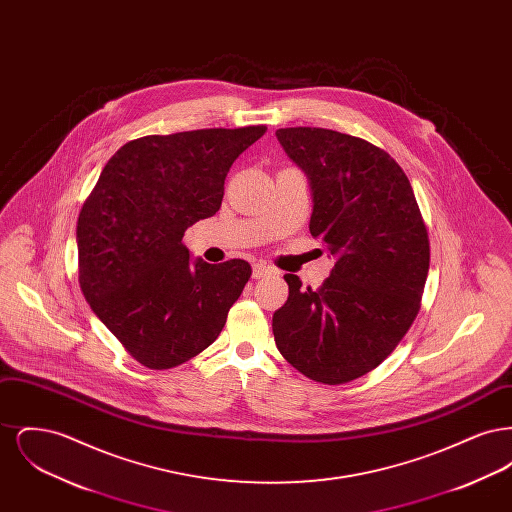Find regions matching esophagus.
Masks as SVG:
<instances>
[{
    "label": "esophagus",
    "instance_id": "esophagus-1",
    "mask_svg": "<svg viewBox=\"0 0 512 512\" xmlns=\"http://www.w3.org/2000/svg\"><path fill=\"white\" fill-rule=\"evenodd\" d=\"M268 274H276V268L268 267L267 263H253V278H265Z\"/></svg>",
    "mask_w": 512,
    "mask_h": 512
}]
</instances>
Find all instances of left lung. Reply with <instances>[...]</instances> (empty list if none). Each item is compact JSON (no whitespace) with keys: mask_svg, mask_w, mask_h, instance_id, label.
<instances>
[{"mask_svg":"<svg viewBox=\"0 0 512 512\" xmlns=\"http://www.w3.org/2000/svg\"><path fill=\"white\" fill-rule=\"evenodd\" d=\"M313 192L309 230L336 257L326 282L290 295L272 317L282 357L328 386L365 376L403 340L420 309L430 242L411 182L390 155L328 128L276 130Z\"/></svg>","mask_w":512,"mask_h":512,"instance_id":"obj_1","label":"left lung"}]
</instances>
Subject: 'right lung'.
Returning a JSON list of instances; mask_svg holds the SVG:
<instances>
[{
	"label": "right lung",
	"instance_id": "1",
	"mask_svg": "<svg viewBox=\"0 0 512 512\" xmlns=\"http://www.w3.org/2000/svg\"><path fill=\"white\" fill-rule=\"evenodd\" d=\"M265 132L259 124L132 140L84 201L76 222L80 290L140 365L165 370L199 355L244 292L247 261H192L182 238L219 211L232 163Z\"/></svg>",
	"mask_w": 512,
	"mask_h": 512
}]
</instances>
